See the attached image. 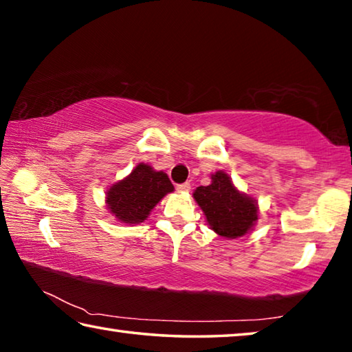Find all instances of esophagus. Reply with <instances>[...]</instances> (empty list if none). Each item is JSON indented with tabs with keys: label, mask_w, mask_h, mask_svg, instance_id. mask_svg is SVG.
Instances as JSON below:
<instances>
[{
	"label": "esophagus",
	"mask_w": 352,
	"mask_h": 352,
	"mask_svg": "<svg viewBox=\"0 0 352 352\" xmlns=\"http://www.w3.org/2000/svg\"><path fill=\"white\" fill-rule=\"evenodd\" d=\"M177 190L178 192H189L190 190V183H182V184H177Z\"/></svg>",
	"instance_id": "1"
}]
</instances>
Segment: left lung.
Here are the masks:
<instances>
[{
  "label": "left lung",
  "instance_id": "1",
  "mask_svg": "<svg viewBox=\"0 0 352 352\" xmlns=\"http://www.w3.org/2000/svg\"><path fill=\"white\" fill-rule=\"evenodd\" d=\"M192 197L204 211L210 228L225 239L248 234L258 222V200L237 189L225 170L211 174V183L199 186Z\"/></svg>",
  "mask_w": 352,
  "mask_h": 352
}]
</instances>
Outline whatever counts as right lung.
Segmentation results:
<instances>
[{"label":"right lung","mask_w":352,"mask_h":352,"mask_svg":"<svg viewBox=\"0 0 352 352\" xmlns=\"http://www.w3.org/2000/svg\"><path fill=\"white\" fill-rule=\"evenodd\" d=\"M172 190L174 184L168 174L155 170L147 163H138L127 177L107 189L105 208L121 223L138 225Z\"/></svg>","instance_id":"right-lung-1"}]
</instances>
